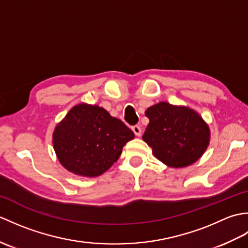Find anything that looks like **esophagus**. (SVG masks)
I'll return each mask as SVG.
<instances>
[{"mask_svg": "<svg viewBox=\"0 0 248 248\" xmlns=\"http://www.w3.org/2000/svg\"><path fill=\"white\" fill-rule=\"evenodd\" d=\"M132 131L134 132V134L136 136H140L141 135V129L140 125H134V127H132Z\"/></svg>", "mask_w": 248, "mask_h": 248, "instance_id": "obj_1", "label": "esophagus"}]
</instances>
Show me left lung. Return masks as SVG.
Returning a JSON list of instances; mask_svg holds the SVG:
<instances>
[{"mask_svg":"<svg viewBox=\"0 0 248 248\" xmlns=\"http://www.w3.org/2000/svg\"><path fill=\"white\" fill-rule=\"evenodd\" d=\"M149 118L143 140L165 165L182 168L194 164L207 150L210 128L196 110L159 102L147 108Z\"/></svg>","mask_w":248,"mask_h":248,"instance_id":"8db88e82","label":"left lung"}]
</instances>
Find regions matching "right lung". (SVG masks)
I'll list each match as a JSON object with an SVG mask.
<instances>
[{"mask_svg": "<svg viewBox=\"0 0 248 248\" xmlns=\"http://www.w3.org/2000/svg\"><path fill=\"white\" fill-rule=\"evenodd\" d=\"M133 139V131L107 109L80 103L57 124L52 143L62 167L75 175L93 178L107 171Z\"/></svg>", "mask_w": 248, "mask_h": 248, "instance_id": "1", "label": "right lung"}]
</instances>
